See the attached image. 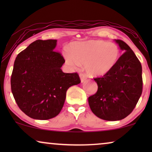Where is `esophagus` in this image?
Masks as SVG:
<instances>
[{"mask_svg": "<svg viewBox=\"0 0 152 152\" xmlns=\"http://www.w3.org/2000/svg\"><path fill=\"white\" fill-rule=\"evenodd\" d=\"M80 77L81 82H82V83H84L85 81L87 80V77H86V75H84V74H80Z\"/></svg>", "mask_w": 152, "mask_h": 152, "instance_id": "34e87169", "label": "esophagus"}]
</instances>
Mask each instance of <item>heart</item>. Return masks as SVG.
Segmentation results:
<instances>
[{
	"label": "heart",
	"mask_w": 152,
	"mask_h": 152,
	"mask_svg": "<svg viewBox=\"0 0 152 152\" xmlns=\"http://www.w3.org/2000/svg\"><path fill=\"white\" fill-rule=\"evenodd\" d=\"M120 56V50L115 43L92 39L74 43L71 52L64 53L66 63L70 68L77 69L84 64L89 75H105L115 67Z\"/></svg>",
	"instance_id": "heart-1"
}]
</instances>
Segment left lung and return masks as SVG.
<instances>
[{
	"mask_svg": "<svg viewBox=\"0 0 152 152\" xmlns=\"http://www.w3.org/2000/svg\"><path fill=\"white\" fill-rule=\"evenodd\" d=\"M114 41L124 53L111 71L102 77L94 79L98 89L88 97L93 113L108 121L120 120L129 115L142 91L140 61L125 42L118 39Z\"/></svg>",
	"mask_w": 152,
	"mask_h": 152,
	"instance_id": "8db88e82",
	"label": "left lung"
}]
</instances>
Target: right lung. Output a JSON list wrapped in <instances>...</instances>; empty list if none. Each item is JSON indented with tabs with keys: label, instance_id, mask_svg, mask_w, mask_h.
Masks as SVG:
<instances>
[{
	"label": "right lung",
	"instance_id": "obj_1",
	"mask_svg": "<svg viewBox=\"0 0 152 152\" xmlns=\"http://www.w3.org/2000/svg\"><path fill=\"white\" fill-rule=\"evenodd\" d=\"M57 40H37L18 54L14 64L11 88L18 107L36 120H49L60 113L68 88L80 83L78 74L65 73Z\"/></svg>",
	"mask_w": 152,
	"mask_h": 152
}]
</instances>
